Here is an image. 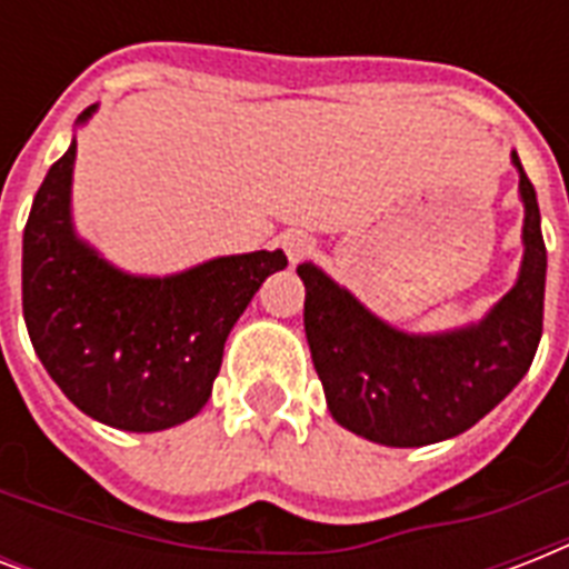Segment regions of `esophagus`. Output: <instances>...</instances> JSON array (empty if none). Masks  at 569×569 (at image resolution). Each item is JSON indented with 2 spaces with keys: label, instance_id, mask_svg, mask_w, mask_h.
Segmentation results:
<instances>
[{
  "label": "esophagus",
  "instance_id": "1",
  "mask_svg": "<svg viewBox=\"0 0 569 569\" xmlns=\"http://www.w3.org/2000/svg\"><path fill=\"white\" fill-rule=\"evenodd\" d=\"M280 244H283L289 262H301V259L310 253L316 241H312V236H307V232L289 230V232H283V236H280Z\"/></svg>",
  "mask_w": 569,
  "mask_h": 569
}]
</instances>
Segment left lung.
Returning a JSON list of instances; mask_svg holds the SVG:
<instances>
[{
    "instance_id": "1",
    "label": "left lung",
    "mask_w": 569,
    "mask_h": 569,
    "mask_svg": "<svg viewBox=\"0 0 569 569\" xmlns=\"http://www.w3.org/2000/svg\"><path fill=\"white\" fill-rule=\"evenodd\" d=\"M520 173L522 259L517 280L476 321L413 333L375 316L316 262H301L303 330L330 416L363 440L419 449L485 419L526 372L543 333L547 248L538 194Z\"/></svg>"
}]
</instances>
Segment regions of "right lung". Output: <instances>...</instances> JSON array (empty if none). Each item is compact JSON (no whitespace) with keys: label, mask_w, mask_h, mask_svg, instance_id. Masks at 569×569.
Returning a JSON list of instances; mask_svg holds the SVG:
<instances>
[{"label":"right lung","mask_w":569,"mask_h":569,"mask_svg":"<svg viewBox=\"0 0 569 569\" xmlns=\"http://www.w3.org/2000/svg\"><path fill=\"white\" fill-rule=\"evenodd\" d=\"M100 102L84 109L88 127ZM76 136L49 168L22 232V316L58 389L118 431L153 433L194 419L212 396L232 325L286 253L212 257L173 274H132L73 221Z\"/></svg>","instance_id":"add662e5"}]
</instances>
